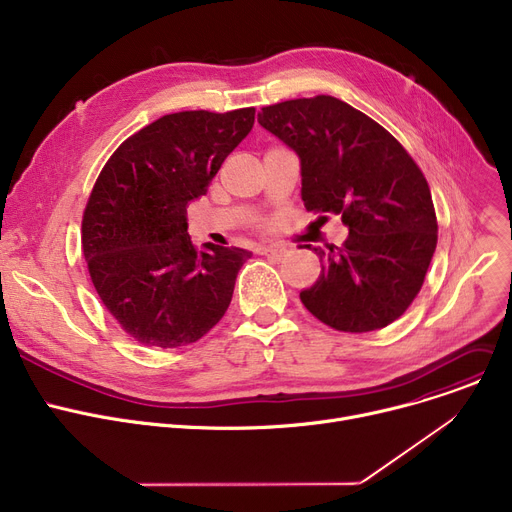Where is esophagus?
<instances>
[{"label":"esophagus","mask_w":512,"mask_h":512,"mask_svg":"<svg viewBox=\"0 0 512 512\" xmlns=\"http://www.w3.org/2000/svg\"><path fill=\"white\" fill-rule=\"evenodd\" d=\"M261 255L267 257V259L282 261V259L288 255V251H286V247H280V245H269V247H263V249H261Z\"/></svg>","instance_id":"obj_1"}]
</instances>
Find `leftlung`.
Here are the masks:
<instances>
[{"label":"left lung","instance_id":"left-lung-1","mask_svg":"<svg viewBox=\"0 0 512 512\" xmlns=\"http://www.w3.org/2000/svg\"><path fill=\"white\" fill-rule=\"evenodd\" d=\"M259 123L300 158L302 201L319 222L342 216V247H315L319 280L300 292L306 311L346 333L383 329L418 296L438 224L428 181L393 135L335 96L263 107Z\"/></svg>","mask_w":512,"mask_h":512}]
</instances>
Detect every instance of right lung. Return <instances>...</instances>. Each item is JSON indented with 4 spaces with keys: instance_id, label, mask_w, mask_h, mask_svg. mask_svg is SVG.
<instances>
[{
    "instance_id": "1",
    "label": "right lung",
    "mask_w": 512,
    "mask_h": 512,
    "mask_svg": "<svg viewBox=\"0 0 512 512\" xmlns=\"http://www.w3.org/2000/svg\"><path fill=\"white\" fill-rule=\"evenodd\" d=\"M253 123V107L164 115L100 170L82 216V251L105 309L142 346L193 344L228 309L251 253L216 245L197 253L187 206L206 195Z\"/></svg>"
}]
</instances>
